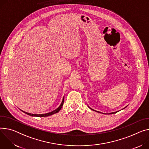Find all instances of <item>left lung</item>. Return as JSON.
I'll return each mask as SVG.
<instances>
[{"instance_id": "8db88e82", "label": "left lung", "mask_w": 149, "mask_h": 149, "mask_svg": "<svg viewBox=\"0 0 149 149\" xmlns=\"http://www.w3.org/2000/svg\"><path fill=\"white\" fill-rule=\"evenodd\" d=\"M126 107H127V106H126ZM88 107L90 108V109H91V110H93V111H96V112H99V113H101V112H99V111H95V110H94V109H91V108H90V107L89 106H88ZM125 107H124V108H125ZM117 112H118V111H117ZM117 112H112V113H107V114H113V113H116Z\"/></svg>"}]
</instances>
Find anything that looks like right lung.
<instances>
[{"instance_id": "obj_1", "label": "right lung", "mask_w": 149, "mask_h": 149, "mask_svg": "<svg viewBox=\"0 0 149 149\" xmlns=\"http://www.w3.org/2000/svg\"><path fill=\"white\" fill-rule=\"evenodd\" d=\"M63 102H64V96L63 97V99H62V103L61 104V105L57 108V109H56L55 110H54L52 112H50L49 113H45V114H32V113H28V112H24L23 111H22L23 112H24L25 113L27 114L30 116H38V117H45V116H49L50 115H53L55 114L56 113H58L61 109V108L63 104Z\"/></svg>"}]
</instances>
